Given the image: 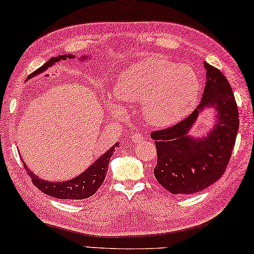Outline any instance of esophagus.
I'll return each mask as SVG.
<instances>
[{
    "mask_svg": "<svg viewBox=\"0 0 254 254\" xmlns=\"http://www.w3.org/2000/svg\"><path fill=\"white\" fill-rule=\"evenodd\" d=\"M144 139V136L139 134V132H135V134H132L131 136V140L134 141V143H140V141H143Z\"/></svg>",
    "mask_w": 254,
    "mask_h": 254,
    "instance_id": "esophagus-1",
    "label": "esophagus"
}]
</instances>
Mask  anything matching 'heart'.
Returning a JSON list of instances; mask_svg holds the SVG:
<instances>
[{
	"mask_svg": "<svg viewBox=\"0 0 254 254\" xmlns=\"http://www.w3.org/2000/svg\"><path fill=\"white\" fill-rule=\"evenodd\" d=\"M199 79L188 65L153 56L131 66L116 83L115 95L126 102H141L144 118L158 127L188 116L196 105Z\"/></svg>",
	"mask_w": 254,
	"mask_h": 254,
	"instance_id": "heart-1",
	"label": "heart"
}]
</instances>
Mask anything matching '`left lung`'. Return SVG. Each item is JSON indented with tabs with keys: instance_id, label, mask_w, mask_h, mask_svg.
<instances>
[{
	"instance_id": "obj_1",
	"label": "left lung",
	"mask_w": 254,
	"mask_h": 254,
	"mask_svg": "<svg viewBox=\"0 0 254 254\" xmlns=\"http://www.w3.org/2000/svg\"><path fill=\"white\" fill-rule=\"evenodd\" d=\"M206 82L202 100L189 117L174 126L153 131L157 152L154 175L172 194L190 195L214 184L223 175L239 129V111L232 88L219 69L204 62ZM217 110V122L202 139L188 134L198 115Z\"/></svg>"
}]
</instances>
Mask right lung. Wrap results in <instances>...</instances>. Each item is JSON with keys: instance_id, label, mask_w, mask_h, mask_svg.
Masks as SVG:
<instances>
[{"instance_id": "obj_1", "label": "right lung", "mask_w": 254, "mask_h": 254, "mask_svg": "<svg viewBox=\"0 0 254 254\" xmlns=\"http://www.w3.org/2000/svg\"><path fill=\"white\" fill-rule=\"evenodd\" d=\"M66 58L69 59H73L74 56L72 55H62L59 57H53L48 62H46L42 66H40L38 70H35L33 73L29 75V78H32L34 75L39 73H42L44 70H47L49 66H51L59 62L61 60H66ZM80 60L83 61L86 60V56L80 58ZM119 143H116L113 147L107 150L105 154H102L101 156L97 159V161L91 164L86 171L81 174L78 175L77 177H73L69 181L65 182H49L41 180L40 177L35 176L32 172H31L26 164H23L26 173L32 180L33 185L43 192L44 194L49 195V196L60 198V199H83L92 196L95 194L98 189L102 185V182L106 179L107 171H108V165L110 157L113 156L114 150L116 147H118ZM23 161V159H22Z\"/></svg>"}]
</instances>
